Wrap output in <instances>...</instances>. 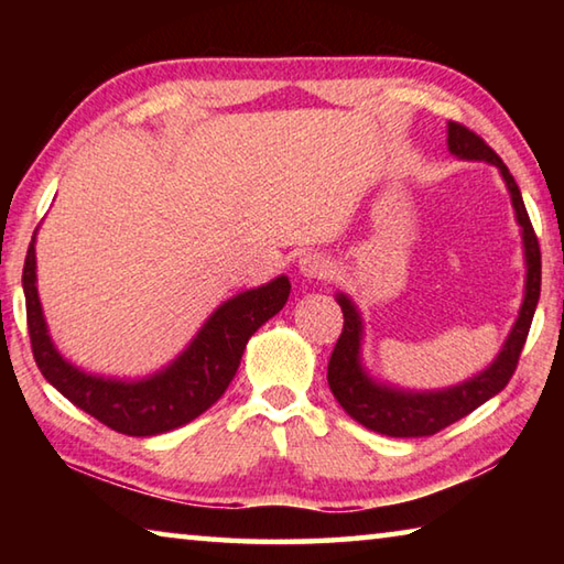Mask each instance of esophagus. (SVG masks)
<instances>
[{"label":"esophagus","mask_w":564,"mask_h":564,"mask_svg":"<svg viewBox=\"0 0 564 564\" xmlns=\"http://www.w3.org/2000/svg\"><path fill=\"white\" fill-rule=\"evenodd\" d=\"M301 273L305 279H326L330 273V261L323 253H308L301 259Z\"/></svg>","instance_id":"1"}]
</instances>
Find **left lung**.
Listing matches in <instances>:
<instances>
[{
	"label": "left lung",
	"instance_id": "left-lung-1",
	"mask_svg": "<svg viewBox=\"0 0 564 564\" xmlns=\"http://www.w3.org/2000/svg\"><path fill=\"white\" fill-rule=\"evenodd\" d=\"M447 147L455 156L460 159H477L490 161L500 169L505 184L510 188L514 214H518V224L522 226V241H524V259H528V283H524V301L520 308V316L505 343L498 360L485 370V373L475 376L463 386L437 390V393H403V390H393L386 386H376L366 373H362L358 350H360V316L352 308V303L346 295H338L340 311H343V330L330 352L328 360V386L336 395L343 410L358 420L360 425L370 427V431L383 433L390 437H423L435 435L443 427L453 425L455 420L473 413L480 408L485 400H490L495 393L508 386L514 368H518L520 352L528 333L532 326L534 308H538L540 299V281H542V261H540V243L534 236V228L530 224L528 208H524L520 186L514 184L510 169L502 164V159L485 144L482 137H477L473 129L465 123L447 121Z\"/></svg>",
	"mask_w": 564,
	"mask_h": 564
}]
</instances>
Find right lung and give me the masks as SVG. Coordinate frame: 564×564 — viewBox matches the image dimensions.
Returning a JSON list of instances; mask_svg holds the SVG:
<instances>
[{"mask_svg":"<svg viewBox=\"0 0 564 564\" xmlns=\"http://www.w3.org/2000/svg\"><path fill=\"white\" fill-rule=\"evenodd\" d=\"M22 285L32 352L42 376L84 413L133 437L174 431L212 408L234 380L248 338L283 308L291 293L289 279L281 275L269 285L236 295L208 318L166 370L139 383H123L82 373L54 350L36 295L34 241L26 248Z\"/></svg>","mask_w":564,"mask_h":564,"instance_id":"obj_1","label":"right lung"}]
</instances>
